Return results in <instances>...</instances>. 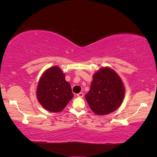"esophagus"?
I'll list each match as a JSON object with an SVG mask.
<instances>
[{
    "label": "esophagus",
    "mask_w": 157,
    "mask_h": 157,
    "mask_svg": "<svg viewBox=\"0 0 157 157\" xmlns=\"http://www.w3.org/2000/svg\"><path fill=\"white\" fill-rule=\"evenodd\" d=\"M77 96L79 97V98H82L84 96V94H83V93L80 92V93H79V94H77Z\"/></svg>",
    "instance_id": "34e87169"
}]
</instances>
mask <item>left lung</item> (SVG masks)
<instances>
[{"instance_id": "1", "label": "left lung", "mask_w": 157, "mask_h": 157, "mask_svg": "<svg viewBox=\"0 0 157 157\" xmlns=\"http://www.w3.org/2000/svg\"><path fill=\"white\" fill-rule=\"evenodd\" d=\"M124 91L123 81L118 73L109 67H103L94 73L91 88L85 98L95 114L107 115L120 107Z\"/></svg>"}]
</instances>
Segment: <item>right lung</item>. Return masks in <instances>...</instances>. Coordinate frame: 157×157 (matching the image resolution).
Masks as SVG:
<instances>
[{
	"label": "right lung",
	"instance_id": "right-lung-1",
	"mask_svg": "<svg viewBox=\"0 0 157 157\" xmlns=\"http://www.w3.org/2000/svg\"><path fill=\"white\" fill-rule=\"evenodd\" d=\"M73 97L71 84L57 66L48 68L39 79L36 98L45 109L50 112L62 111Z\"/></svg>",
	"mask_w": 157,
	"mask_h": 157
}]
</instances>
